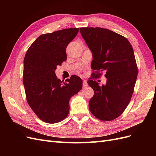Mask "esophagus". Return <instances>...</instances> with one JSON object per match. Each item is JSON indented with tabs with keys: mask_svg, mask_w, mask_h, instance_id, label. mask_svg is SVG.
<instances>
[{
	"mask_svg": "<svg viewBox=\"0 0 156 156\" xmlns=\"http://www.w3.org/2000/svg\"><path fill=\"white\" fill-rule=\"evenodd\" d=\"M83 87H87V86H88V83H87V82L86 80H84V81H83Z\"/></svg>",
	"mask_w": 156,
	"mask_h": 156,
	"instance_id": "1",
	"label": "esophagus"
}]
</instances>
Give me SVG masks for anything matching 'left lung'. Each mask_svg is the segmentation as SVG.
Instances as JSON below:
<instances>
[{
  "mask_svg": "<svg viewBox=\"0 0 156 156\" xmlns=\"http://www.w3.org/2000/svg\"><path fill=\"white\" fill-rule=\"evenodd\" d=\"M80 32L92 53V74L106 72L105 84L87 82L94 92L90 111L101 120H112L124 111L134 90L138 70L133 48L125 37L106 29L83 27Z\"/></svg>",
  "mask_w": 156,
  "mask_h": 156,
  "instance_id": "8db88e82",
  "label": "left lung"
}]
</instances>
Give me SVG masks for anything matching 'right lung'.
Instances as JSON below:
<instances>
[{
	"instance_id": "obj_1",
	"label": "right lung",
	"mask_w": 156,
	"mask_h": 156,
	"mask_svg": "<svg viewBox=\"0 0 156 156\" xmlns=\"http://www.w3.org/2000/svg\"><path fill=\"white\" fill-rule=\"evenodd\" d=\"M79 30L72 28L42 34L26 53L23 81L27 100L46 123L63 120L69 111L70 98L83 87L82 79L76 75L63 82L55 74L56 66L66 60V48Z\"/></svg>"
}]
</instances>
